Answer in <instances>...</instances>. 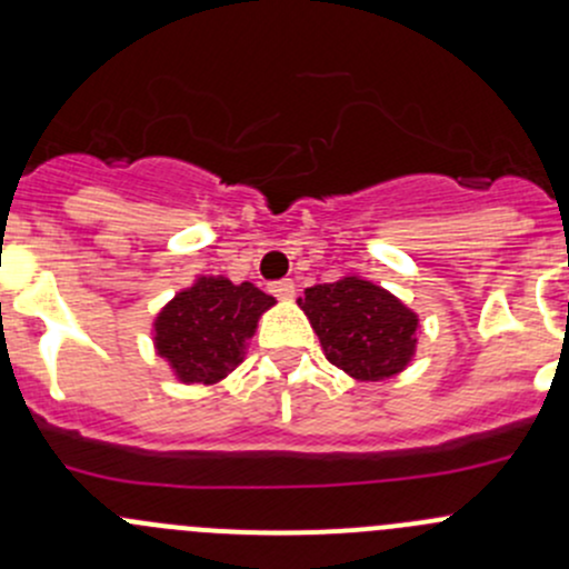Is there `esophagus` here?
Returning <instances> with one entry per match:
<instances>
[{"instance_id": "obj_1", "label": "esophagus", "mask_w": 569, "mask_h": 569, "mask_svg": "<svg viewBox=\"0 0 569 569\" xmlns=\"http://www.w3.org/2000/svg\"><path fill=\"white\" fill-rule=\"evenodd\" d=\"M272 295L278 297V300L291 302V300H295V297H297L295 280H278V283H272Z\"/></svg>"}]
</instances>
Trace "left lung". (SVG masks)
<instances>
[{
	"instance_id": "8db88e82",
	"label": "left lung",
	"mask_w": 569,
	"mask_h": 569,
	"mask_svg": "<svg viewBox=\"0 0 569 569\" xmlns=\"http://www.w3.org/2000/svg\"><path fill=\"white\" fill-rule=\"evenodd\" d=\"M297 306L319 336L325 358L352 380H391L416 358L418 313L363 274L311 286Z\"/></svg>"
}]
</instances>
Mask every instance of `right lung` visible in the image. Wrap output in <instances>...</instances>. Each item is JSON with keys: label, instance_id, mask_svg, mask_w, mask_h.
I'll return each instance as SVG.
<instances>
[{"label": "right lung", "instance_id": "right-lung-1", "mask_svg": "<svg viewBox=\"0 0 569 569\" xmlns=\"http://www.w3.org/2000/svg\"><path fill=\"white\" fill-rule=\"evenodd\" d=\"M250 280L198 274L153 317V352L181 386H220L248 355L258 319L274 306Z\"/></svg>", "mask_w": 569, "mask_h": 569}]
</instances>
